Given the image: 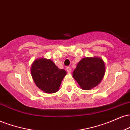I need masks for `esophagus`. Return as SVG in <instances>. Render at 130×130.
I'll return each instance as SVG.
<instances>
[{
  "instance_id": "1",
  "label": "esophagus",
  "mask_w": 130,
  "mask_h": 130,
  "mask_svg": "<svg viewBox=\"0 0 130 130\" xmlns=\"http://www.w3.org/2000/svg\"><path fill=\"white\" fill-rule=\"evenodd\" d=\"M66 70H67V72H68V73H71V67H67V68H66Z\"/></svg>"
}]
</instances>
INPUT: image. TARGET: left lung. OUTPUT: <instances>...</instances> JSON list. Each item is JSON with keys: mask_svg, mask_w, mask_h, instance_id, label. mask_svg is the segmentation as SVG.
Listing matches in <instances>:
<instances>
[{"mask_svg": "<svg viewBox=\"0 0 130 130\" xmlns=\"http://www.w3.org/2000/svg\"><path fill=\"white\" fill-rule=\"evenodd\" d=\"M105 73L103 60L98 57H86L80 60L73 73V76L84 90L96 86Z\"/></svg>", "mask_w": 130, "mask_h": 130, "instance_id": "1", "label": "left lung"}]
</instances>
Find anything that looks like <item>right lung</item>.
<instances>
[{
    "instance_id": "add662e5",
    "label": "right lung",
    "mask_w": 130,
    "mask_h": 130,
    "mask_svg": "<svg viewBox=\"0 0 130 130\" xmlns=\"http://www.w3.org/2000/svg\"><path fill=\"white\" fill-rule=\"evenodd\" d=\"M66 74L65 70L59 69L51 60L43 58L35 60L31 67V74L35 84L47 93L59 90Z\"/></svg>"
}]
</instances>
